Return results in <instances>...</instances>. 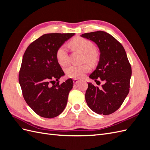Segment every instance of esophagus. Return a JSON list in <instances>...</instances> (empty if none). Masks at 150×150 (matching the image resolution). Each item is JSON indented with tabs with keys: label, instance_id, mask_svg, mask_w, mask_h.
Returning a JSON list of instances; mask_svg holds the SVG:
<instances>
[{
	"label": "esophagus",
	"instance_id": "34e87169",
	"mask_svg": "<svg viewBox=\"0 0 150 150\" xmlns=\"http://www.w3.org/2000/svg\"><path fill=\"white\" fill-rule=\"evenodd\" d=\"M73 83H74V84H78V83H79V81H78V79H74L73 80Z\"/></svg>",
	"mask_w": 150,
	"mask_h": 150
}]
</instances>
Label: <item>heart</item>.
<instances>
[{
  "mask_svg": "<svg viewBox=\"0 0 150 150\" xmlns=\"http://www.w3.org/2000/svg\"><path fill=\"white\" fill-rule=\"evenodd\" d=\"M71 48L84 54V60L90 64H94L99 59V54L94 49L93 43L89 40L83 38L76 37L72 39L69 43ZM56 57L59 64L64 66L67 63V52L65 46L59 47L56 52ZM90 70L87 64L82 66H69L66 69V73L69 78L81 79L83 78L86 72Z\"/></svg>",
  "mask_w": 150,
  "mask_h": 150,
  "instance_id": "heart-1",
  "label": "heart"
}]
</instances>
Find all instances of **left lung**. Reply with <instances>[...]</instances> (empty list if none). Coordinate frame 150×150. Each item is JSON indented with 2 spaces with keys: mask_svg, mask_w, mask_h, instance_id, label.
<instances>
[{
  "mask_svg": "<svg viewBox=\"0 0 150 150\" xmlns=\"http://www.w3.org/2000/svg\"><path fill=\"white\" fill-rule=\"evenodd\" d=\"M96 44L100 56L98 66L89 78L104 81L101 88L88 83L85 98L89 108L99 115H108L118 110L129 91L131 67L125 50L106 32L99 30L81 35Z\"/></svg>",
  "mask_w": 150,
  "mask_h": 150,
  "instance_id": "8db88e82",
  "label": "left lung"
}]
</instances>
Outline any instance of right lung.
<instances>
[{
	"label": "right lung",
	"mask_w": 150,
	"mask_h": 150,
	"mask_svg": "<svg viewBox=\"0 0 150 150\" xmlns=\"http://www.w3.org/2000/svg\"><path fill=\"white\" fill-rule=\"evenodd\" d=\"M74 33H51L40 36L27 48L22 58L19 82L25 102L36 114L53 118L64 111L73 81L59 84L64 72L56 57L57 49ZM57 80L56 84H53Z\"/></svg>",
	"instance_id": "add662e5"
}]
</instances>
